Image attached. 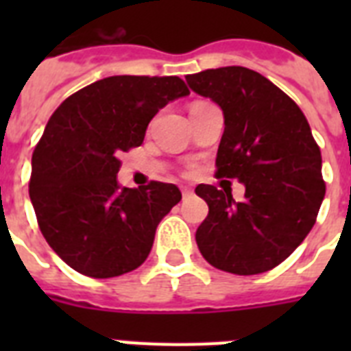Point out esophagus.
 <instances>
[{"label":"esophagus","instance_id":"obj_1","mask_svg":"<svg viewBox=\"0 0 351 351\" xmlns=\"http://www.w3.org/2000/svg\"><path fill=\"white\" fill-rule=\"evenodd\" d=\"M193 195V189L191 187H182V197L184 198H189Z\"/></svg>","mask_w":351,"mask_h":351}]
</instances>
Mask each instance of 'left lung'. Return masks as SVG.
Segmentation results:
<instances>
[{
    "instance_id": "1",
    "label": "left lung",
    "mask_w": 351,
    "mask_h": 351,
    "mask_svg": "<svg viewBox=\"0 0 351 351\" xmlns=\"http://www.w3.org/2000/svg\"><path fill=\"white\" fill-rule=\"evenodd\" d=\"M186 80L224 114L217 176L245 187L244 200L234 202L228 189L197 186L209 206L197 230L198 250L222 271H269L310 233L326 193L310 123L288 95L251 69H208Z\"/></svg>"
}]
</instances>
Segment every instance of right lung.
<instances>
[{
  "label": "right lung",
  "mask_w": 351,
  "mask_h": 351,
  "mask_svg": "<svg viewBox=\"0 0 351 351\" xmlns=\"http://www.w3.org/2000/svg\"><path fill=\"white\" fill-rule=\"evenodd\" d=\"M189 95L178 76H109L69 96L32 154L29 195L56 255L82 275L142 266L160 220L182 200L175 184H118V154L142 145L149 121Z\"/></svg>",
  "instance_id": "add662e5"
}]
</instances>
